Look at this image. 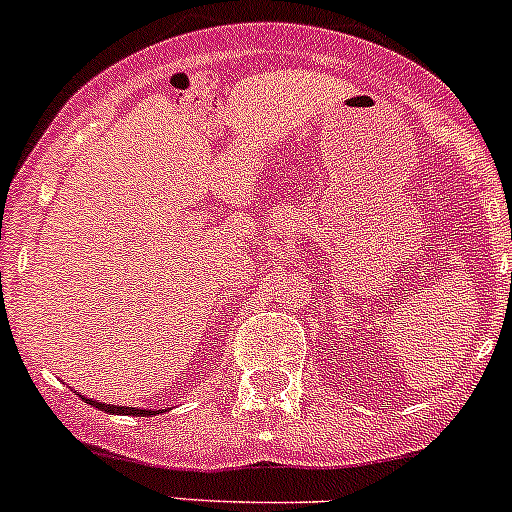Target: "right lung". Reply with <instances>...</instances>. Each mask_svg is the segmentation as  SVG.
<instances>
[{
    "instance_id": "obj_1",
    "label": "right lung",
    "mask_w": 512,
    "mask_h": 512,
    "mask_svg": "<svg viewBox=\"0 0 512 512\" xmlns=\"http://www.w3.org/2000/svg\"><path fill=\"white\" fill-rule=\"evenodd\" d=\"M86 404L96 406L98 411H106V414H126V416H156L163 414V411H153V409H133V406H113V404H103V401H94V399H84Z\"/></svg>"
}]
</instances>
